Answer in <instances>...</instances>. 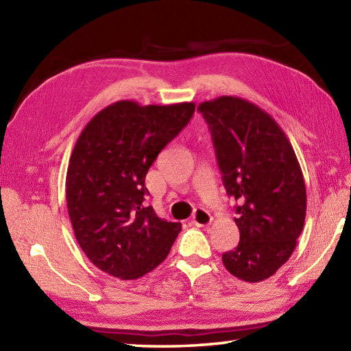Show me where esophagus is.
Returning <instances> with one entry per match:
<instances>
[{
    "mask_svg": "<svg viewBox=\"0 0 351 351\" xmlns=\"http://www.w3.org/2000/svg\"><path fill=\"white\" fill-rule=\"evenodd\" d=\"M213 217L211 214L208 213L204 208H196L195 213H193V217H191V223L196 226H208L211 225Z\"/></svg>",
    "mask_w": 351,
    "mask_h": 351,
    "instance_id": "1",
    "label": "esophagus"
}]
</instances>
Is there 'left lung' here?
Instances as JSON below:
<instances>
[{
    "mask_svg": "<svg viewBox=\"0 0 351 351\" xmlns=\"http://www.w3.org/2000/svg\"><path fill=\"white\" fill-rule=\"evenodd\" d=\"M211 131L226 195L234 197L240 243L223 253L235 278L261 282L295 249L306 215V187L285 132L255 104L220 96L199 104Z\"/></svg>",
    "mask_w": 351,
    "mask_h": 351,
    "instance_id": "obj_1",
    "label": "left lung"
}]
</instances>
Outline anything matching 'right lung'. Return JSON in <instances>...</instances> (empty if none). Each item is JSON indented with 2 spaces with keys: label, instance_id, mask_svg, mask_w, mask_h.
Segmentation results:
<instances>
[{
  "label": "right lung",
  "instance_id": "add662e5",
  "mask_svg": "<svg viewBox=\"0 0 351 351\" xmlns=\"http://www.w3.org/2000/svg\"><path fill=\"white\" fill-rule=\"evenodd\" d=\"M195 108V102L117 101L81 131L66 173V202L80 247L102 271L138 279L167 258L181 223L146 206L145 178Z\"/></svg>",
  "mask_w": 351,
  "mask_h": 351
}]
</instances>
